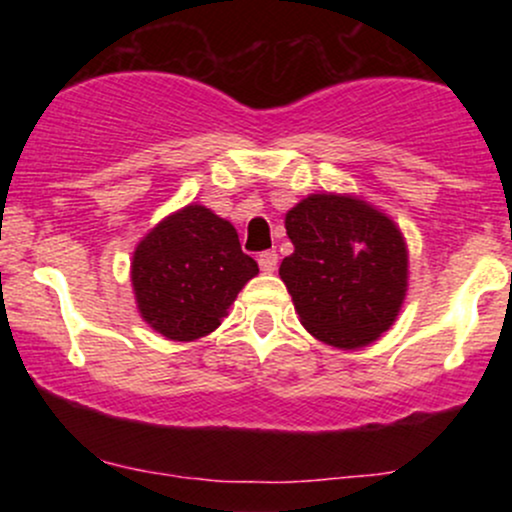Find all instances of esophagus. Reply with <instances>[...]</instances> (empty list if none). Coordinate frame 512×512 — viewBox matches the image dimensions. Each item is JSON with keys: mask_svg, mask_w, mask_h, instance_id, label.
<instances>
[{"mask_svg": "<svg viewBox=\"0 0 512 512\" xmlns=\"http://www.w3.org/2000/svg\"><path fill=\"white\" fill-rule=\"evenodd\" d=\"M257 262H260V269L264 274H272L276 269V262H279V255H276L274 250H264L260 252V257H257Z\"/></svg>", "mask_w": 512, "mask_h": 512, "instance_id": "1", "label": "esophagus"}]
</instances>
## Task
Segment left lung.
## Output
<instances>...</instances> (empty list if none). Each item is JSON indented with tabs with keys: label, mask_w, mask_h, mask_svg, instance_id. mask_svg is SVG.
Masks as SVG:
<instances>
[{
	"label": "left lung",
	"mask_w": 512,
	"mask_h": 512,
	"mask_svg": "<svg viewBox=\"0 0 512 512\" xmlns=\"http://www.w3.org/2000/svg\"><path fill=\"white\" fill-rule=\"evenodd\" d=\"M293 252L279 267L303 327L337 349H361L397 320L409 281L402 231L351 195H310L286 214Z\"/></svg>",
	"instance_id": "left-lung-1"
}]
</instances>
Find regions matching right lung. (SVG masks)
<instances>
[{"label":"right lung","mask_w":512,"mask_h":512,"mask_svg":"<svg viewBox=\"0 0 512 512\" xmlns=\"http://www.w3.org/2000/svg\"><path fill=\"white\" fill-rule=\"evenodd\" d=\"M257 272V262L240 250L231 221L202 204H187L156 223L132 255L139 313L173 342H195L214 332Z\"/></svg>","instance_id":"obj_1"}]
</instances>
